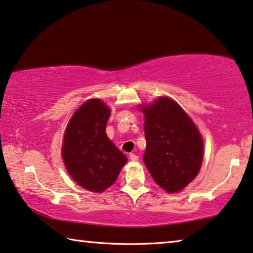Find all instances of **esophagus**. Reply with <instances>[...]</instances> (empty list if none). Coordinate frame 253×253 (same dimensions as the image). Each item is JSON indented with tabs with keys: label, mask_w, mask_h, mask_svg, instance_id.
Listing matches in <instances>:
<instances>
[{
	"label": "esophagus",
	"mask_w": 253,
	"mask_h": 253,
	"mask_svg": "<svg viewBox=\"0 0 253 253\" xmlns=\"http://www.w3.org/2000/svg\"><path fill=\"white\" fill-rule=\"evenodd\" d=\"M129 159H130L131 161H137V160H138V157L136 156V154L130 153V154H129Z\"/></svg>",
	"instance_id": "esophagus-1"
}]
</instances>
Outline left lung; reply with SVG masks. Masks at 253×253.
I'll return each mask as SVG.
<instances>
[{"mask_svg": "<svg viewBox=\"0 0 253 253\" xmlns=\"http://www.w3.org/2000/svg\"><path fill=\"white\" fill-rule=\"evenodd\" d=\"M145 116L146 150L143 161L158 185L175 193L188 185L203 159V141L195 124L169 97L141 105Z\"/></svg>", "mask_w": 253, "mask_h": 253, "instance_id": "8db88e82", "label": "left lung"}]
</instances>
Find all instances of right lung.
Masks as SVG:
<instances>
[{"instance_id": "obj_1", "label": "right lung", "mask_w": 253, "mask_h": 253, "mask_svg": "<svg viewBox=\"0 0 253 253\" xmlns=\"http://www.w3.org/2000/svg\"><path fill=\"white\" fill-rule=\"evenodd\" d=\"M111 111L100 99L79 107L68 123L62 159L79 186L101 193L116 182L127 158L108 138L105 127Z\"/></svg>"}]
</instances>
